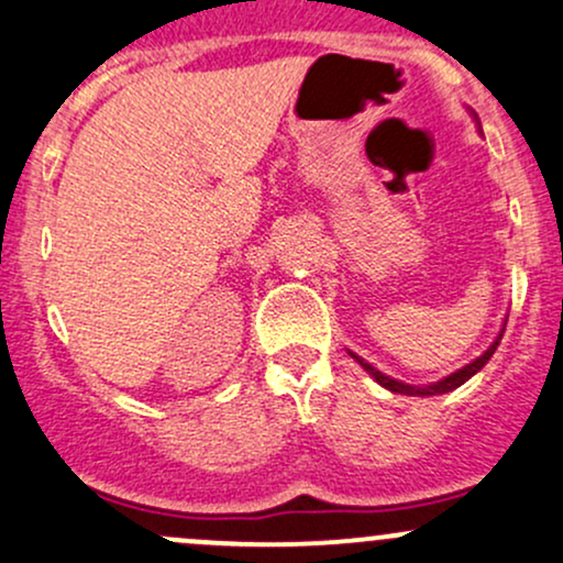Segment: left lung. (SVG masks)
Masks as SVG:
<instances>
[{
    "label": "left lung",
    "instance_id": "1",
    "mask_svg": "<svg viewBox=\"0 0 563 563\" xmlns=\"http://www.w3.org/2000/svg\"><path fill=\"white\" fill-rule=\"evenodd\" d=\"M507 324V322H505ZM501 332L505 330H499V335H497V341L492 343V346L486 349V352H483L481 356H477V360H473L470 362V365H464V367H459L456 373H451V376H445V378H440V380H434V384H427V386H416V384H402V380H397V378H389L386 376V373H380V371H376V367L371 365V362H365L362 360V356H356L354 352H349L354 356L356 362H360L362 367H365L367 373H371L373 378L378 380L380 386H384V389H389V391H397V395H410V397H432V395H445V391H453L456 389V386H462L464 380H470L475 376L477 371H481L483 365H486L488 360H492V354L497 352V346H499V341H501Z\"/></svg>",
    "mask_w": 563,
    "mask_h": 563
}]
</instances>
